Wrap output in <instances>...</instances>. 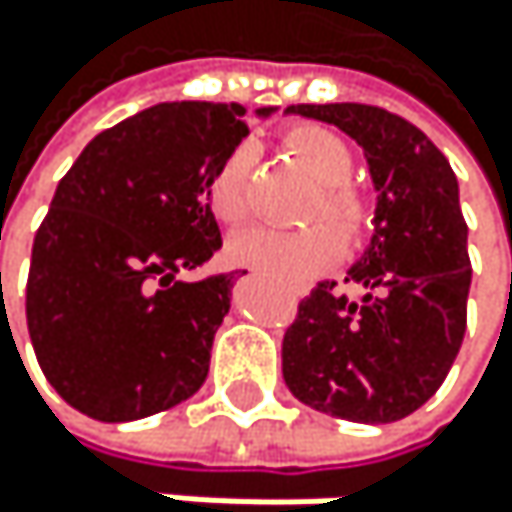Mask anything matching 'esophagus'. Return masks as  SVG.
<instances>
[{
  "mask_svg": "<svg viewBox=\"0 0 512 512\" xmlns=\"http://www.w3.org/2000/svg\"><path fill=\"white\" fill-rule=\"evenodd\" d=\"M298 294H307V291H298Z\"/></svg>",
  "mask_w": 512,
  "mask_h": 512,
  "instance_id": "obj_1",
  "label": "esophagus"
}]
</instances>
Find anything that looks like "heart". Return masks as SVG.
I'll use <instances>...</instances> for the list:
<instances>
[{"label":"heart","mask_w":512,"mask_h":512,"mask_svg":"<svg viewBox=\"0 0 512 512\" xmlns=\"http://www.w3.org/2000/svg\"><path fill=\"white\" fill-rule=\"evenodd\" d=\"M282 147L316 181V193L307 202L304 218L331 223L339 236L334 237L335 232L331 234L332 229L328 231L324 224H310L298 230L258 227L236 236L230 254L233 261L248 264L279 282H307L334 261L338 239L344 245L362 242V236L371 227V218H375V208H371V199L356 184L347 181L353 171V150L338 131L316 122H301L282 134ZM248 174H251L248 147H233L211 174L208 205L214 218L227 227H239L251 214Z\"/></svg>","instance_id":"heart-1"}]
</instances>
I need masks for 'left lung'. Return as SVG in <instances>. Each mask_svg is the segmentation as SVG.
I'll return each mask as SVG.
<instances>
[{
    "mask_svg": "<svg viewBox=\"0 0 512 512\" xmlns=\"http://www.w3.org/2000/svg\"><path fill=\"white\" fill-rule=\"evenodd\" d=\"M338 125L365 150L378 190L375 236L344 282H319L282 338V378L294 399L356 424L418 411L445 381L467 331L470 254L458 178L430 137L371 104H294Z\"/></svg>",
    "mask_w": 512,
    "mask_h": 512,
    "instance_id": "obj_1",
    "label": "left lung"
}]
</instances>
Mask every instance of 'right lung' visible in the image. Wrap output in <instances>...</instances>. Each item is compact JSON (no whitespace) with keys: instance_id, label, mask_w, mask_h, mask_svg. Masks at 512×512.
Returning <instances> with one entry per match:
<instances>
[{"instance_id":"obj_1","label":"right lung","mask_w":512,"mask_h":512,"mask_svg":"<svg viewBox=\"0 0 512 512\" xmlns=\"http://www.w3.org/2000/svg\"><path fill=\"white\" fill-rule=\"evenodd\" d=\"M242 116L156 104L97 134L57 184L33 239L27 328L42 375L82 415L137 421L205 384L236 276H178L224 245L208 184L248 134Z\"/></svg>"}]
</instances>
